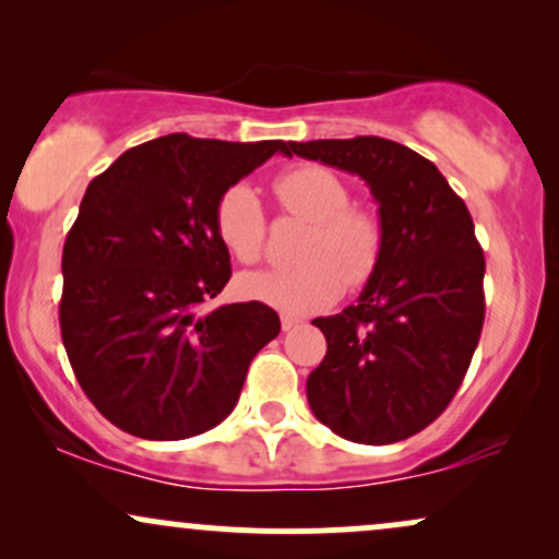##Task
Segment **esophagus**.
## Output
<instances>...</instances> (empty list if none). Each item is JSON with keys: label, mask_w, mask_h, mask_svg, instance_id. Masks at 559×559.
Listing matches in <instances>:
<instances>
[{"label": "esophagus", "mask_w": 559, "mask_h": 559, "mask_svg": "<svg viewBox=\"0 0 559 559\" xmlns=\"http://www.w3.org/2000/svg\"><path fill=\"white\" fill-rule=\"evenodd\" d=\"M299 323H301L299 318H294V316H281V329H284V331H292V329H297Z\"/></svg>", "instance_id": "obj_1"}]
</instances>
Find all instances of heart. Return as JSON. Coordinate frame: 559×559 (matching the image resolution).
Listing matches in <instances>:
<instances>
[{"label": "heart", "instance_id": "obj_1", "mask_svg": "<svg viewBox=\"0 0 559 559\" xmlns=\"http://www.w3.org/2000/svg\"><path fill=\"white\" fill-rule=\"evenodd\" d=\"M275 197L288 215L312 223L299 249L301 265L239 275L247 299L288 316H310L336 301L342 284L362 286L383 252V226L368 210H355L352 191L336 173L305 165L275 178ZM221 241L239 262L260 260L265 247V213L249 186H230L215 210Z\"/></svg>", "mask_w": 559, "mask_h": 559}]
</instances>
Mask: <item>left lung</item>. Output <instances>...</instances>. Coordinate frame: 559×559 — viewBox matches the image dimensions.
<instances>
[{
  "mask_svg": "<svg viewBox=\"0 0 559 559\" xmlns=\"http://www.w3.org/2000/svg\"><path fill=\"white\" fill-rule=\"evenodd\" d=\"M368 183L383 252L357 301L318 318L329 352L307 378L312 415L342 439L394 444L439 418L484 329V252L473 217L431 159L378 136L288 141Z\"/></svg>",
  "mask_w": 559,
  "mask_h": 559,
  "instance_id": "1",
  "label": "left lung"
}]
</instances>
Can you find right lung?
<instances>
[{
	"label": "right lung",
	"mask_w": 559,
	"mask_h": 559,
	"mask_svg": "<svg viewBox=\"0 0 559 559\" xmlns=\"http://www.w3.org/2000/svg\"><path fill=\"white\" fill-rule=\"evenodd\" d=\"M286 150L168 133L88 183L62 249L60 329L81 389L120 431L150 441L210 431L278 336V312L262 301L204 305L230 278L217 202Z\"/></svg>",
	"instance_id": "obj_1"
}]
</instances>
